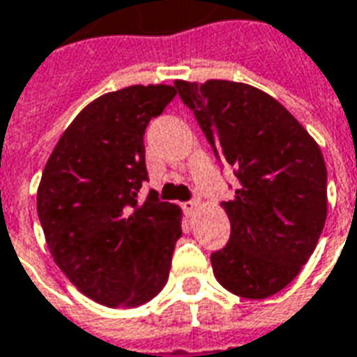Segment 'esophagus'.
I'll use <instances>...</instances> for the list:
<instances>
[{"label": "esophagus", "instance_id": "34e87169", "mask_svg": "<svg viewBox=\"0 0 357 357\" xmlns=\"http://www.w3.org/2000/svg\"><path fill=\"white\" fill-rule=\"evenodd\" d=\"M183 210H185V214L189 218L193 216L195 212H197V210H199V201H189V202H185V204H183Z\"/></svg>", "mask_w": 357, "mask_h": 357}]
</instances>
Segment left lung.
<instances>
[{
  "label": "left lung",
  "instance_id": "left-lung-1",
  "mask_svg": "<svg viewBox=\"0 0 357 357\" xmlns=\"http://www.w3.org/2000/svg\"><path fill=\"white\" fill-rule=\"evenodd\" d=\"M222 162L239 179L222 202L231 237L210 256L218 283L237 296L283 291L310 260L327 218L321 149L283 105L262 89L229 80H176Z\"/></svg>",
  "mask_w": 357,
  "mask_h": 357
}]
</instances>
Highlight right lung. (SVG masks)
Listing matches in <instances>:
<instances>
[{"label": "right lung", "mask_w": 357, "mask_h": 357, "mask_svg": "<svg viewBox=\"0 0 357 357\" xmlns=\"http://www.w3.org/2000/svg\"><path fill=\"white\" fill-rule=\"evenodd\" d=\"M176 97L166 84L130 86L80 110L53 149L38 187V216L53 260L88 298L137 307L168 281L181 208L149 193L143 135Z\"/></svg>", "instance_id": "obj_1"}]
</instances>
